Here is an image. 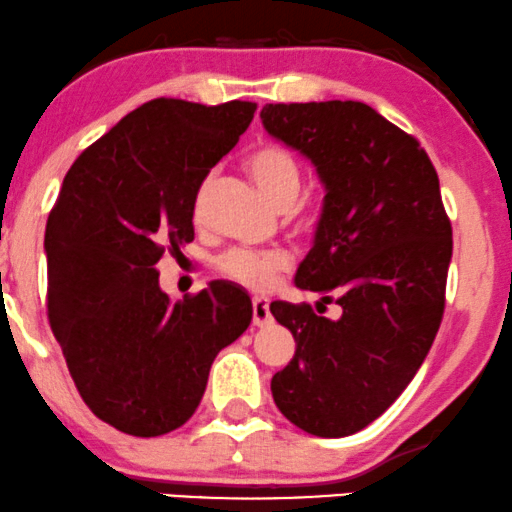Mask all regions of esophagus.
<instances>
[{"instance_id": "1", "label": "esophagus", "mask_w": 512, "mask_h": 512, "mask_svg": "<svg viewBox=\"0 0 512 512\" xmlns=\"http://www.w3.org/2000/svg\"><path fill=\"white\" fill-rule=\"evenodd\" d=\"M271 321L274 319H271L269 312V300L267 297H255V300H252V323H255L257 328H264L269 326Z\"/></svg>"}]
</instances>
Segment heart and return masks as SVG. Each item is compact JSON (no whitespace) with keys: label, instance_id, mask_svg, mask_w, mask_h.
<instances>
[{"label":"heart","instance_id":"b5f03b06","mask_svg":"<svg viewBox=\"0 0 512 512\" xmlns=\"http://www.w3.org/2000/svg\"><path fill=\"white\" fill-rule=\"evenodd\" d=\"M248 170L260 191L271 203H293L300 191V165L288 148L267 144L255 148L248 158ZM219 269L231 281L252 290H264L276 281V274L288 267V255L281 250L234 248L219 257Z\"/></svg>","mask_w":512,"mask_h":512}]
</instances>
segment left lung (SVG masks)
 Returning a JSON list of instances; mask_svg holds the SVG:
<instances>
[{"label":"left lung","mask_w":512,"mask_h":512,"mask_svg":"<svg viewBox=\"0 0 512 512\" xmlns=\"http://www.w3.org/2000/svg\"><path fill=\"white\" fill-rule=\"evenodd\" d=\"M269 137L314 165L323 191L295 286L342 307L271 302L295 357L271 378L278 411L316 437L364 430L406 390L444 314L451 222L428 153L361 101L267 103Z\"/></svg>","instance_id":"1"}]
</instances>
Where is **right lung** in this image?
Instances as JSON below:
<instances>
[{
	"label": "right lung",
	"mask_w": 512,
	"mask_h": 512,
	"mask_svg": "<svg viewBox=\"0 0 512 512\" xmlns=\"http://www.w3.org/2000/svg\"><path fill=\"white\" fill-rule=\"evenodd\" d=\"M255 111L252 101L153 99L63 179L44 234L49 323L84 404L127 435L184 425L219 349L252 321L250 295L224 281L172 302L155 264L193 241L200 184Z\"/></svg>",
	"instance_id": "1"
}]
</instances>
